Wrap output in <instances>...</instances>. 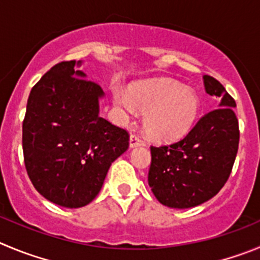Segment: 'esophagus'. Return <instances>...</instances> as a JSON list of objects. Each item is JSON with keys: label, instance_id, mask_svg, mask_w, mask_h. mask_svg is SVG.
I'll return each mask as SVG.
<instances>
[{"label": "esophagus", "instance_id": "1", "mask_svg": "<svg viewBox=\"0 0 260 260\" xmlns=\"http://www.w3.org/2000/svg\"><path fill=\"white\" fill-rule=\"evenodd\" d=\"M145 142L142 141L141 137L138 135H131L129 137V147H137V146H142Z\"/></svg>", "mask_w": 260, "mask_h": 260}]
</instances>
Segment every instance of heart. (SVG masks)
<instances>
[{"label": "heart", "instance_id": "obj_1", "mask_svg": "<svg viewBox=\"0 0 260 260\" xmlns=\"http://www.w3.org/2000/svg\"><path fill=\"white\" fill-rule=\"evenodd\" d=\"M113 100L124 116L132 115L136 109L142 111L145 131L156 141L185 136L200 111L198 94L168 79L135 84L129 93L114 89Z\"/></svg>", "mask_w": 260, "mask_h": 260}]
</instances>
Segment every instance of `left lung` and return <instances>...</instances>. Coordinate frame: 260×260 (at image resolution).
<instances>
[{
	"instance_id": "8db88e82",
	"label": "left lung",
	"mask_w": 260,
	"mask_h": 260,
	"mask_svg": "<svg viewBox=\"0 0 260 260\" xmlns=\"http://www.w3.org/2000/svg\"><path fill=\"white\" fill-rule=\"evenodd\" d=\"M207 93L222 97L219 106L199 119L179 141L151 146L149 186L169 208L186 209L217 195L229 179L239 150L236 103L224 87L204 75Z\"/></svg>"
}]
</instances>
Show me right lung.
Returning a JSON list of instances; mask_svg holds the SVG:
<instances>
[{"mask_svg": "<svg viewBox=\"0 0 260 260\" xmlns=\"http://www.w3.org/2000/svg\"><path fill=\"white\" fill-rule=\"evenodd\" d=\"M81 64L53 65L31 88L23 122L26 173L43 198L65 208L91 203L129 146L127 131L99 115L104 91L77 70Z\"/></svg>", "mask_w": 260, "mask_h": 260, "instance_id": "add662e5", "label": "right lung"}]
</instances>
